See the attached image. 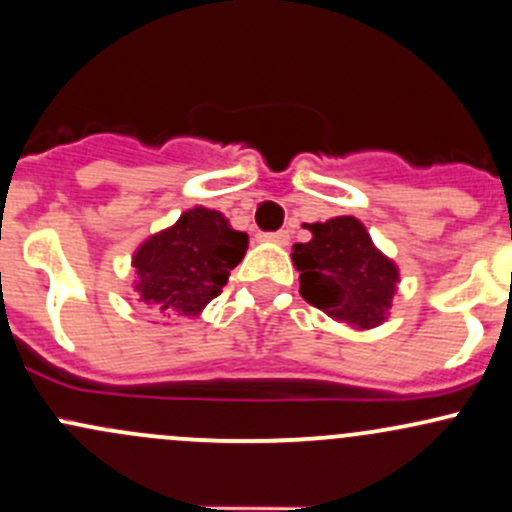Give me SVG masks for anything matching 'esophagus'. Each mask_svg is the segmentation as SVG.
I'll use <instances>...</instances> for the list:
<instances>
[{"mask_svg": "<svg viewBox=\"0 0 512 512\" xmlns=\"http://www.w3.org/2000/svg\"><path fill=\"white\" fill-rule=\"evenodd\" d=\"M260 238L265 242H277V245H287L289 233L287 230H277V233H260Z\"/></svg>", "mask_w": 512, "mask_h": 512, "instance_id": "34e87169", "label": "esophagus"}]
</instances>
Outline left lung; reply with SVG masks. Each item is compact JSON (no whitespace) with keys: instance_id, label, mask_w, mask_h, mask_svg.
Masks as SVG:
<instances>
[{"instance_id":"1","label":"left lung","mask_w":512,"mask_h":512,"mask_svg":"<svg viewBox=\"0 0 512 512\" xmlns=\"http://www.w3.org/2000/svg\"><path fill=\"white\" fill-rule=\"evenodd\" d=\"M311 240L297 242L292 260L299 292L311 306L353 328H375L390 316L400 272L373 245L353 215L311 223Z\"/></svg>"}]
</instances>
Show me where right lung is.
Listing matches in <instances>:
<instances>
[{
    "label": "right lung",
    "instance_id": "1",
    "mask_svg": "<svg viewBox=\"0 0 512 512\" xmlns=\"http://www.w3.org/2000/svg\"><path fill=\"white\" fill-rule=\"evenodd\" d=\"M247 250V233L211 208H188L171 228L137 247L134 292L161 319L198 316L223 292Z\"/></svg>",
    "mask_w": 512,
    "mask_h": 512
}]
</instances>
